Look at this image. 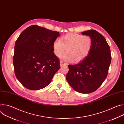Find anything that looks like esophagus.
Here are the masks:
<instances>
[{"instance_id": "1", "label": "esophagus", "mask_w": 124, "mask_h": 124, "mask_svg": "<svg viewBox=\"0 0 124 124\" xmlns=\"http://www.w3.org/2000/svg\"><path fill=\"white\" fill-rule=\"evenodd\" d=\"M66 65V63H65L64 61H60V66H62L63 65Z\"/></svg>"}]
</instances>
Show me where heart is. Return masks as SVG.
<instances>
[{"label":"heart","mask_w":124,"mask_h":124,"mask_svg":"<svg viewBox=\"0 0 124 124\" xmlns=\"http://www.w3.org/2000/svg\"><path fill=\"white\" fill-rule=\"evenodd\" d=\"M92 46L90 37L76 33L67 34L53 43L54 53L57 56H61L66 51L67 54L63 56V59L66 61L74 60L75 62L85 59L89 54Z\"/></svg>","instance_id":"heart-1"}]
</instances>
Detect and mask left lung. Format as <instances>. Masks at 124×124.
I'll return each mask as SVG.
<instances>
[{"label":"left lung","mask_w":124,"mask_h":124,"mask_svg":"<svg viewBox=\"0 0 124 124\" xmlns=\"http://www.w3.org/2000/svg\"><path fill=\"white\" fill-rule=\"evenodd\" d=\"M91 37L92 46L89 54L76 65H69L66 79L73 89L82 94L97 90L107 78L111 63L110 49L105 38L95 30L83 31Z\"/></svg>","instance_id":"8db88e82"}]
</instances>
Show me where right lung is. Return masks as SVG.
Returning a JSON list of instances; mask_svg holds the SVG:
<instances>
[{
  "label": "right lung",
  "instance_id": "1",
  "mask_svg": "<svg viewBox=\"0 0 124 124\" xmlns=\"http://www.w3.org/2000/svg\"><path fill=\"white\" fill-rule=\"evenodd\" d=\"M59 35L58 32L33 25L16 40L13 57L15 74L27 89L38 90L46 87L59 70V59L53 52V43Z\"/></svg>",
  "mask_w": 124,
  "mask_h": 124
}]
</instances>
